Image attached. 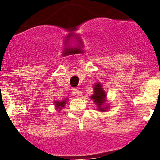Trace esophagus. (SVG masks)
Masks as SVG:
<instances>
[{"instance_id":"1","label":"esophagus","mask_w":160,"mask_h":160,"mask_svg":"<svg viewBox=\"0 0 160 160\" xmlns=\"http://www.w3.org/2000/svg\"><path fill=\"white\" fill-rule=\"evenodd\" d=\"M72 93L74 94V95L76 96V97H79V96H80V95H81V92H80L78 89H76V88H73Z\"/></svg>"}]
</instances>
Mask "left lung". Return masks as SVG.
<instances>
[{
	"mask_svg": "<svg viewBox=\"0 0 160 160\" xmlns=\"http://www.w3.org/2000/svg\"><path fill=\"white\" fill-rule=\"evenodd\" d=\"M94 95L91 96V99L94 100L95 104L97 105L99 110L101 111H105V109H107V107H103L105 101V97H106V94L105 93L104 90H103L102 85L100 83H97L96 85L94 86Z\"/></svg>",
	"mask_w": 160,
	"mask_h": 160,
	"instance_id": "1",
	"label": "left lung"
}]
</instances>
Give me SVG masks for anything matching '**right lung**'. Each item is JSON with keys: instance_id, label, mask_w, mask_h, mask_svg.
<instances>
[{"instance_id": "obj_1", "label": "right lung", "mask_w": 160, "mask_h": 160, "mask_svg": "<svg viewBox=\"0 0 160 160\" xmlns=\"http://www.w3.org/2000/svg\"><path fill=\"white\" fill-rule=\"evenodd\" d=\"M65 102H66V100H64L63 101L60 102V101H55V107H56V109H62V107L65 106Z\"/></svg>"}]
</instances>
